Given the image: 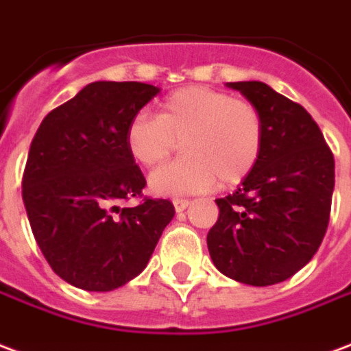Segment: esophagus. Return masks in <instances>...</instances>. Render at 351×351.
<instances>
[{
	"label": "esophagus",
	"mask_w": 351,
	"mask_h": 351,
	"mask_svg": "<svg viewBox=\"0 0 351 351\" xmlns=\"http://www.w3.org/2000/svg\"><path fill=\"white\" fill-rule=\"evenodd\" d=\"M189 204H191V202L185 200V198H176V200H173V207H176V211H178V213L185 211L186 207H189Z\"/></svg>",
	"instance_id": "esophagus-1"
}]
</instances>
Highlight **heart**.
I'll return each mask as SVG.
<instances>
[{"label":"heart","mask_w":351,"mask_h":351,"mask_svg":"<svg viewBox=\"0 0 351 351\" xmlns=\"http://www.w3.org/2000/svg\"><path fill=\"white\" fill-rule=\"evenodd\" d=\"M183 158L149 176L157 196L207 193L237 185L256 166L263 145V121L249 101L206 86H186L166 95L158 114L138 112L130 117L125 142L138 165L162 162L181 140Z\"/></svg>","instance_id":"b5f03b06"}]
</instances>
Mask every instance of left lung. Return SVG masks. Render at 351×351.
<instances>
[{
    "mask_svg": "<svg viewBox=\"0 0 351 351\" xmlns=\"http://www.w3.org/2000/svg\"><path fill=\"white\" fill-rule=\"evenodd\" d=\"M263 121V145L237 191L219 198V221L207 249L222 275L271 286L311 262L329 224L335 189L333 153L301 104L263 82H228Z\"/></svg>",
    "mask_w": 351,
    "mask_h": 351,
    "instance_id": "8db88e82",
    "label": "left lung"
}]
</instances>
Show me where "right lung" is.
Returning <instances> with one entry per match:
<instances>
[{"label":"right lung","mask_w":351,"mask_h":351,"mask_svg":"<svg viewBox=\"0 0 351 351\" xmlns=\"http://www.w3.org/2000/svg\"><path fill=\"white\" fill-rule=\"evenodd\" d=\"M158 91L93 82L52 110L33 138L22 181L27 219L53 273L76 288L112 291L138 277L176 215L168 200L117 206L142 196L145 179L125 130Z\"/></svg>","instance_id":"add662e5"}]
</instances>
